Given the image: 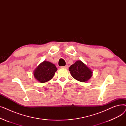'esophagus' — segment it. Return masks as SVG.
Returning a JSON list of instances; mask_svg holds the SVG:
<instances>
[{"label": "esophagus", "mask_w": 126, "mask_h": 126, "mask_svg": "<svg viewBox=\"0 0 126 126\" xmlns=\"http://www.w3.org/2000/svg\"><path fill=\"white\" fill-rule=\"evenodd\" d=\"M61 68H62L68 69V65H66V66H62Z\"/></svg>", "instance_id": "obj_1"}]
</instances>
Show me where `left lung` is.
<instances>
[{
	"instance_id": "left-lung-1",
	"label": "left lung",
	"mask_w": 126,
	"mask_h": 126,
	"mask_svg": "<svg viewBox=\"0 0 126 126\" xmlns=\"http://www.w3.org/2000/svg\"><path fill=\"white\" fill-rule=\"evenodd\" d=\"M69 69L71 76L81 82L88 81L93 75L92 70L81 60L77 61Z\"/></svg>"
}]
</instances>
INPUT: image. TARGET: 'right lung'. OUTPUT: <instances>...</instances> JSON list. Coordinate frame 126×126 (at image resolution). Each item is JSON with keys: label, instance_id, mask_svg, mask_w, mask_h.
<instances>
[{"label": "right lung", "instance_id": "right-lung-1", "mask_svg": "<svg viewBox=\"0 0 126 126\" xmlns=\"http://www.w3.org/2000/svg\"><path fill=\"white\" fill-rule=\"evenodd\" d=\"M57 68L50 62L44 61L40 64L33 71L34 77L39 82H47L54 77Z\"/></svg>", "mask_w": 126, "mask_h": 126}]
</instances>
